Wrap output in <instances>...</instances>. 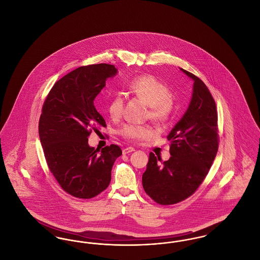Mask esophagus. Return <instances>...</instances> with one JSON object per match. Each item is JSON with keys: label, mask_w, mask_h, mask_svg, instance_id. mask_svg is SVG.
<instances>
[{"label": "esophagus", "mask_w": 260, "mask_h": 260, "mask_svg": "<svg viewBox=\"0 0 260 260\" xmlns=\"http://www.w3.org/2000/svg\"><path fill=\"white\" fill-rule=\"evenodd\" d=\"M136 149L134 148V147H126V148L123 149V154L124 155H126V154H128V153H131V152H134Z\"/></svg>", "instance_id": "obj_1"}]
</instances>
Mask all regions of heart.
<instances>
[{
    "instance_id": "obj_1",
    "label": "heart",
    "mask_w": 260,
    "mask_h": 260,
    "mask_svg": "<svg viewBox=\"0 0 260 260\" xmlns=\"http://www.w3.org/2000/svg\"><path fill=\"white\" fill-rule=\"evenodd\" d=\"M126 90L148 105V117L156 124L167 122L173 112V99L171 90L152 75L135 78L126 85ZM124 100L122 94L116 93L108 103V113L112 119L121 117ZM122 136L131 140H142L152 136L147 125L125 124L121 131Z\"/></svg>"
}]
</instances>
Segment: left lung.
I'll return each instance as SVG.
<instances>
[{
    "label": "left lung",
    "instance_id": "8db88e82",
    "mask_svg": "<svg viewBox=\"0 0 260 260\" xmlns=\"http://www.w3.org/2000/svg\"><path fill=\"white\" fill-rule=\"evenodd\" d=\"M192 98L181 119L170 132L171 158L161 164L152 152L142 185L160 205H173L190 197L204 181L218 149L216 106L209 88L195 75Z\"/></svg>",
    "mask_w": 260,
    "mask_h": 260
}]
</instances>
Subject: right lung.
<instances>
[{"label":"right lung","mask_w":260,"mask_h":260,"mask_svg":"<svg viewBox=\"0 0 260 260\" xmlns=\"http://www.w3.org/2000/svg\"><path fill=\"white\" fill-rule=\"evenodd\" d=\"M117 74L105 63L79 67L54 84L43 105L39 136L46 161L62 189L76 198H93L105 190L122 155L114 144L101 150L88 145L91 131L106 126L94 99Z\"/></svg>","instance_id":"obj_1"}]
</instances>
